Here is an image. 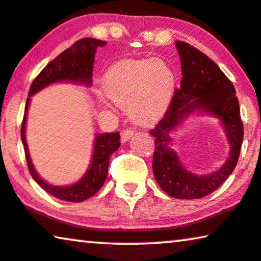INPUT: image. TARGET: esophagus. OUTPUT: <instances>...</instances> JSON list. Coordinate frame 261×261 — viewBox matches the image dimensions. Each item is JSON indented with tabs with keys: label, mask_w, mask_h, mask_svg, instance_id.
Wrapping results in <instances>:
<instances>
[{
	"label": "esophagus",
	"mask_w": 261,
	"mask_h": 261,
	"mask_svg": "<svg viewBox=\"0 0 261 261\" xmlns=\"http://www.w3.org/2000/svg\"><path fill=\"white\" fill-rule=\"evenodd\" d=\"M134 135H135V131L132 130V129H126V130H124V131L122 132V141H123V142L129 141V139H130Z\"/></svg>",
	"instance_id": "1"
}]
</instances>
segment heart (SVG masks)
Listing matches in <instances>:
<instances>
[{"instance_id": "obj_1", "label": "heart", "mask_w": 261, "mask_h": 261, "mask_svg": "<svg viewBox=\"0 0 261 261\" xmlns=\"http://www.w3.org/2000/svg\"><path fill=\"white\" fill-rule=\"evenodd\" d=\"M172 68L161 59L117 62L106 72L104 90L116 104L127 109L136 123L150 124L166 112L175 91Z\"/></svg>"}]
</instances>
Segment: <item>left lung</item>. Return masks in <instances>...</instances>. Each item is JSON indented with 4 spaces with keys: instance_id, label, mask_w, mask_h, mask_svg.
I'll use <instances>...</instances> for the list:
<instances>
[{
    "instance_id": "8db88e82",
    "label": "left lung",
    "mask_w": 261,
    "mask_h": 261,
    "mask_svg": "<svg viewBox=\"0 0 261 261\" xmlns=\"http://www.w3.org/2000/svg\"><path fill=\"white\" fill-rule=\"evenodd\" d=\"M181 57V87L176 89L163 118L149 134L155 137L152 170L157 183L175 199H200L214 192L237 167L244 139L239 100L233 84L212 59L195 47L176 41ZM195 109H203L222 119L231 145V155L214 174L197 176L187 172L170 146L168 135L181 118Z\"/></svg>"
}]
</instances>
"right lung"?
Here are the masks:
<instances>
[{"mask_svg":"<svg viewBox=\"0 0 261 261\" xmlns=\"http://www.w3.org/2000/svg\"><path fill=\"white\" fill-rule=\"evenodd\" d=\"M106 42L101 40L84 38L64 50L61 54L48 62V65L39 73L38 76L33 80L28 95L31 97L43 87L57 82H75L84 83L86 85L92 84V72L94 64V54L98 47L105 46ZM29 105V98L25 101L24 116L21 125V138L23 143L25 161L31 172L32 177L36 183L45 189L50 195L57 199L69 201V202H82L93 196L104 185L109 170V161L112 153L119 148L120 136L119 132H105L102 135H97L94 143L92 163L87 174L76 182L75 185L69 187H56L48 185L33 168L31 157H29L27 142H25V113Z\"/></svg>","mask_w":261,"mask_h":261,"instance_id":"obj_1","label":"right lung"}]
</instances>
